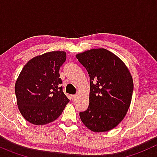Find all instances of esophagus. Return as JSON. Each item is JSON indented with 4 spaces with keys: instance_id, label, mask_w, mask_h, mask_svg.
Segmentation results:
<instances>
[{
    "instance_id": "34e87169",
    "label": "esophagus",
    "mask_w": 157,
    "mask_h": 157,
    "mask_svg": "<svg viewBox=\"0 0 157 157\" xmlns=\"http://www.w3.org/2000/svg\"><path fill=\"white\" fill-rule=\"evenodd\" d=\"M77 98H78V95H77V94H75V95H72V96H71V99H72V101H76V99H77Z\"/></svg>"
}]
</instances>
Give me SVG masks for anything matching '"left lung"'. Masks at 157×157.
<instances>
[{
  "label": "left lung",
  "mask_w": 157,
  "mask_h": 157,
  "mask_svg": "<svg viewBox=\"0 0 157 157\" xmlns=\"http://www.w3.org/2000/svg\"><path fill=\"white\" fill-rule=\"evenodd\" d=\"M90 78V104L80 119L94 132L112 130L123 120L132 98L134 84L128 68L105 48H94L76 55Z\"/></svg>",
  "instance_id": "8db88e82"
}]
</instances>
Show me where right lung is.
I'll return each mask as SVG.
<instances>
[{"label":"right lung","instance_id":"1","mask_svg":"<svg viewBox=\"0 0 157 157\" xmlns=\"http://www.w3.org/2000/svg\"><path fill=\"white\" fill-rule=\"evenodd\" d=\"M66 52L54 51L29 60L15 85L17 105L25 120L34 125H45L56 120L69 99L63 94L59 78Z\"/></svg>","mask_w":157,"mask_h":157}]
</instances>
